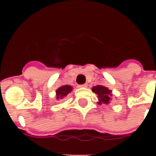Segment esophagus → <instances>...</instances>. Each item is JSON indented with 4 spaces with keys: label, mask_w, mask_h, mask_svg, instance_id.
Wrapping results in <instances>:
<instances>
[{
    "label": "esophagus",
    "mask_w": 156,
    "mask_h": 156,
    "mask_svg": "<svg viewBox=\"0 0 156 156\" xmlns=\"http://www.w3.org/2000/svg\"><path fill=\"white\" fill-rule=\"evenodd\" d=\"M80 87H87V83H84V84H81L79 85Z\"/></svg>",
    "instance_id": "34e87169"
}]
</instances>
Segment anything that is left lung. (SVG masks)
I'll use <instances>...</instances> for the list:
<instances>
[{
  "label": "left lung",
  "instance_id": "obj_1",
  "mask_svg": "<svg viewBox=\"0 0 156 156\" xmlns=\"http://www.w3.org/2000/svg\"><path fill=\"white\" fill-rule=\"evenodd\" d=\"M92 90L96 94H98V105L108 104L110 102L112 90H110L108 88L104 86H101V85H97L96 87H93Z\"/></svg>",
  "mask_w": 156,
  "mask_h": 156
}]
</instances>
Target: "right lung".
<instances>
[{
    "label": "right lung",
    "mask_w": 156,
    "mask_h": 156,
    "mask_svg": "<svg viewBox=\"0 0 156 156\" xmlns=\"http://www.w3.org/2000/svg\"><path fill=\"white\" fill-rule=\"evenodd\" d=\"M73 90L72 86L69 85H64L62 86L56 90V99L57 100H60V99H63L70 93Z\"/></svg>",
    "instance_id": "add662e5"
}]
</instances>
